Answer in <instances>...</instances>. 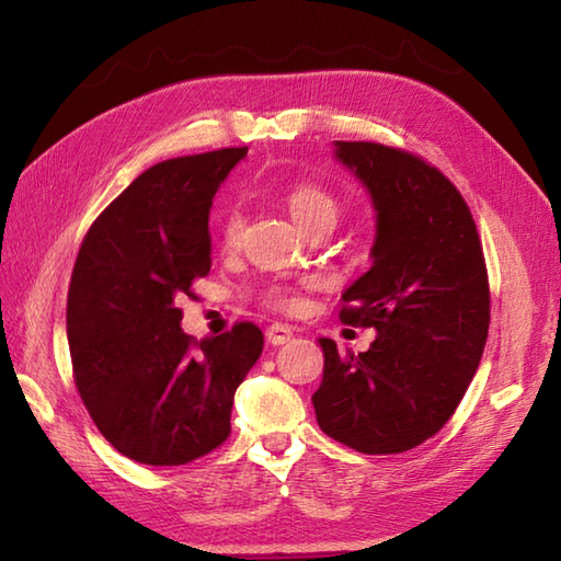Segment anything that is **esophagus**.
I'll use <instances>...</instances> for the list:
<instances>
[{"label":"esophagus","instance_id":"1","mask_svg":"<svg viewBox=\"0 0 561 561\" xmlns=\"http://www.w3.org/2000/svg\"><path fill=\"white\" fill-rule=\"evenodd\" d=\"M265 335H267V342L274 344V347H277V344H287V342L294 337V330H291L289 325L272 323V325L265 330Z\"/></svg>","mask_w":561,"mask_h":561}]
</instances>
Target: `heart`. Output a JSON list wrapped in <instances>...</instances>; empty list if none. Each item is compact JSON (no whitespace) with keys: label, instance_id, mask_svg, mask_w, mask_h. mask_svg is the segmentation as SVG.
<instances>
[{"label":"heart","instance_id":"obj_1","mask_svg":"<svg viewBox=\"0 0 561 561\" xmlns=\"http://www.w3.org/2000/svg\"><path fill=\"white\" fill-rule=\"evenodd\" d=\"M287 205L294 214V219L299 221L308 231L311 226L320 221L335 224L340 217V202L330 193L328 187L313 181H296L287 187ZM243 233V214L238 207H226L219 217V238L224 248H233L238 238ZM262 304L270 308H277V311L294 313L301 308V299L296 289L287 287V284H270V287L260 294Z\"/></svg>","mask_w":561,"mask_h":561}]
</instances>
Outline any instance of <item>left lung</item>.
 <instances>
[{
  "instance_id": "obj_1",
  "label": "left lung",
  "mask_w": 561,
  "mask_h": 561,
  "mask_svg": "<svg viewBox=\"0 0 561 561\" xmlns=\"http://www.w3.org/2000/svg\"><path fill=\"white\" fill-rule=\"evenodd\" d=\"M335 157L376 209L374 265L342 294L340 320L376 328L362 354L320 337L323 432L368 456L404 453L440 432L478 371L490 330V279L458 187L414 153L335 141Z\"/></svg>"
}]
</instances>
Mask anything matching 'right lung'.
<instances>
[{
	"label": "right lung",
	"instance_id": "right-lung-1",
	"mask_svg": "<svg viewBox=\"0 0 561 561\" xmlns=\"http://www.w3.org/2000/svg\"><path fill=\"white\" fill-rule=\"evenodd\" d=\"M245 153L151 165L81 241L67 294L71 371L99 432L137 462L185 465L219 448L236 388L265 344L253 323L197 342L178 308L209 274L211 197Z\"/></svg>",
	"mask_w": 561,
	"mask_h": 561
}]
</instances>
